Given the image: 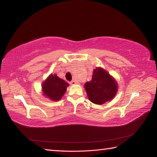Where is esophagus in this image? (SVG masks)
I'll use <instances>...</instances> for the list:
<instances>
[{
	"instance_id": "1",
	"label": "esophagus",
	"mask_w": 157,
	"mask_h": 157,
	"mask_svg": "<svg viewBox=\"0 0 157 157\" xmlns=\"http://www.w3.org/2000/svg\"><path fill=\"white\" fill-rule=\"evenodd\" d=\"M75 84H76V82L74 81V80H73V81H71V82H70V84H71V85H74Z\"/></svg>"
}]
</instances>
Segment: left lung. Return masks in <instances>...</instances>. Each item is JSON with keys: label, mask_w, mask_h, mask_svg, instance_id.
<instances>
[{"label": "left lung", "mask_w": 157, "mask_h": 157, "mask_svg": "<svg viewBox=\"0 0 157 157\" xmlns=\"http://www.w3.org/2000/svg\"><path fill=\"white\" fill-rule=\"evenodd\" d=\"M84 86L89 100L96 105L111 101L117 92L115 79L101 67L94 69L92 80L86 82Z\"/></svg>", "instance_id": "obj_1"}]
</instances>
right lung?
<instances>
[{
    "label": "right lung",
    "instance_id": "obj_1",
    "mask_svg": "<svg viewBox=\"0 0 157 157\" xmlns=\"http://www.w3.org/2000/svg\"><path fill=\"white\" fill-rule=\"evenodd\" d=\"M69 84L56 75L51 74L43 82L42 92L44 96L53 101H59L66 92Z\"/></svg>",
    "mask_w": 157,
    "mask_h": 157
}]
</instances>
